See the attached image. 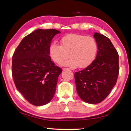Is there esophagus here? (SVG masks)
Masks as SVG:
<instances>
[{"instance_id":"34e87169","label":"esophagus","mask_w":131,"mask_h":131,"mask_svg":"<svg viewBox=\"0 0 131 131\" xmlns=\"http://www.w3.org/2000/svg\"><path fill=\"white\" fill-rule=\"evenodd\" d=\"M69 69L68 68H62V70H68Z\"/></svg>"}]
</instances>
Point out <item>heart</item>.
I'll use <instances>...</instances> for the list:
<instances>
[{
  "mask_svg": "<svg viewBox=\"0 0 131 131\" xmlns=\"http://www.w3.org/2000/svg\"><path fill=\"white\" fill-rule=\"evenodd\" d=\"M61 46L53 41L50 45L49 52L53 61L61 63L69 57L70 58L63 65L80 68L87 67L95 58L97 45L95 39L84 35L70 34L61 39Z\"/></svg>",
  "mask_w": 131,
  "mask_h": 131,
  "instance_id": "b5f03b06",
  "label": "heart"
}]
</instances>
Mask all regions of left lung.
Returning <instances> with one entry per match:
<instances>
[{"label":"left lung","mask_w":131,"mask_h":131,"mask_svg":"<svg viewBox=\"0 0 131 131\" xmlns=\"http://www.w3.org/2000/svg\"><path fill=\"white\" fill-rule=\"evenodd\" d=\"M94 37L97 45L96 58L84 69L74 73L77 94L91 104L100 103L108 96L119 73L118 54L110 40L98 33Z\"/></svg>","instance_id":"left-lung-1"}]
</instances>
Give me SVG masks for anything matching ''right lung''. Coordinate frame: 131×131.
<instances>
[{
  "instance_id": "add662e5",
  "label": "right lung",
  "mask_w": 131,
  "mask_h": 131,
  "mask_svg": "<svg viewBox=\"0 0 131 131\" xmlns=\"http://www.w3.org/2000/svg\"><path fill=\"white\" fill-rule=\"evenodd\" d=\"M56 29L35 30L22 40L12 58V76L17 89L26 100L40 106L54 96L62 69L51 59L49 47Z\"/></svg>"
}]
</instances>
